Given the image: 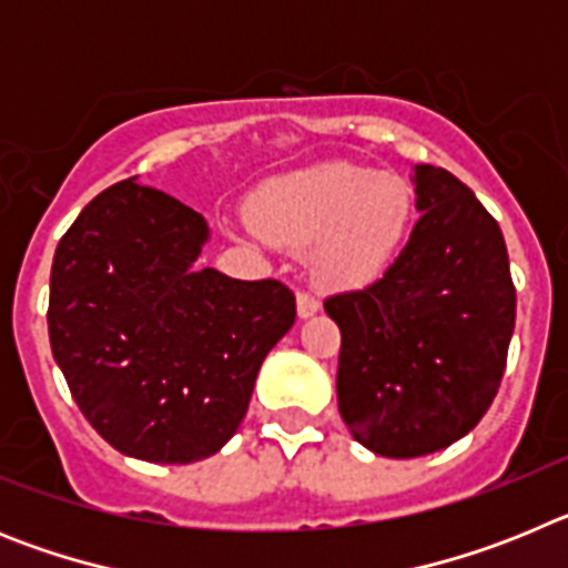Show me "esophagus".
<instances>
[{
  "label": "esophagus",
  "instance_id": "obj_1",
  "mask_svg": "<svg viewBox=\"0 0 568 568\" xmlns=\"http://www.w3.org/2000/svg\"><path fill=\"white\" fill-rule=\"evenodd\" d=\"M318 307H321V301L315 298L313 293H307V290H301V293H298V315H301V318H310V315H315V313H318Z\"/></svg>",
  "mask_w": 568,
  "mask_h": 568
}]
</instances>
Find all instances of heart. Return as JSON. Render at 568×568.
Instances as JSON below:
<instances>
[{
    "label": "heart",
    "instance_id": "1",
    "mask_svg": "<svg viewBox=\"0 0 568 568\" xmlns=\"http://www.w3.org/2000/svg\"><path fill=\"white\" fill-rule=\"evenodd\" d=\"M253 222L261 235L281 244H315V267L324 278L361 287L378 278L404 244L413 187L400 175L373 168L318 164L264 184Z\"/></svg>",
    "mask_w": 568,
    "mask_h": 568
}]
</instances>
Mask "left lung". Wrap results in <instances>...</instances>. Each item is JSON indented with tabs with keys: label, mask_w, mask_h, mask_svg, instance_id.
Masks as SVG:
<instances>
[{
	"label": "left lung",
	"mask_w": 568,
	"mask_h": 568,
	"mask_svg": "<svg viewBox=\"0 0 568 568\" xmlns=\"http://www.w3.org/2000/svg\"><path fill=\"white\" fill-rule=\"evenodd\" d=\"M415 195L420 219L386 273L324 301L341 329V418L384 458L438 453L478 426L518 307L504 233L475 193L418 164Z\"/></svg>",
	"instance_id": "1"
}]
</instances>
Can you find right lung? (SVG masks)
<instances>
[{
  "mask_svg": "<svg viewBox=\"0 0 568 568\" xmlns=\"http://www.w3.org/2000/svg\"><path fill=\"white\" fill-rule=\"evenodd\" d=\"M204 241L202 213L128 179L79 213L53 255V358L90 426L130 458L219 453L295 324L287 284L193 267Z\"/></svg>",
  "mask_w": 568,
  "mask_h": 568,
  "instance_id": "1",
  "label": "right lung"
}]
</instances>
